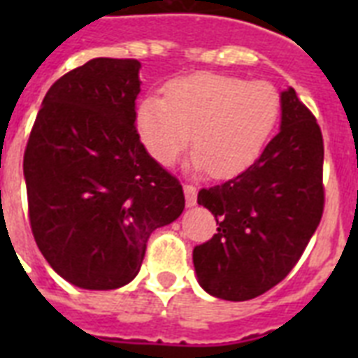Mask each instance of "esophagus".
<instances>
[{
  "label": "esophagus",
  "mask_w": 358,
  "mask_h": 358,
  "mask_svg": "<svg viewBox=\"0 0 358 358\" xmlns=\"http://www.w3.org/2000/svg\"><path fill=\"white\" fill-rule=\"evenodd\" d=\"M184 195H185V202H187V206H195L196 204V187L195 185H184Z\"/></svg>",
  "instance_id": "obj_1"
}]
</instances>
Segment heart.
I'll list each match as a JSON object with an SVG mask.
<instances>
[{
  "label": "heart",
  "mask_w": 358,
  "mask_h": 358,
  "mask_svg": "<svg viewBox=\"0 0 358 358\" xmlns=\"http://www.w3.org/2000/svg\"><path fill=\"white\" fill-rule=\"evenodd\" d=\"M163 92L165 98L148 94L135 108L145 150L171 167L191 139V171H210L215 178L247 171L264 152L280 115V94L267 81L199 72L169 81Z\"/></svg>",
  "instance_id": "heart-1"
}]
</instances>
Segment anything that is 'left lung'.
Masks as SVG:
<instances>
[{
    "mask_svg": "<svg viewBox=\"0 0 358 358\" xmlns=\"http://www.w3.org/2000/svg\"><path fill=\"white\" fill-rule=\"evenodd\" d=\"M280 131L247 171L199 191L217 234L193 250L204 292L227 301L266 294L288 275L323 213V137L314 115L288 87Z\"/></svg>",
    "mask_w": 358,
    "mask_h": 358,
    "instance_id": "1",
    "label": "left lung"
}]
</instances>
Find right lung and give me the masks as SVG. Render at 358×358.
I'll list each match as a JSON object with an SVG mask.
<instances>
[{
  "mask_svg": "<svg viewBox=\"0 0 358 358\" xmlns=\"http://www.w3.org/2000/svg\"><path fill=\"white\" fill-rule=\"evenodd\" d=\"M137 59H91L59 78L24 154L29 223L53 271L83 289L131 282L146 241L185 206L135 129Z\"/></svg>",
  "mask_w": 358,
  "mask_h": 358,
  "instance_id": "1",
  "label": "right lung"
}]
</instances>
